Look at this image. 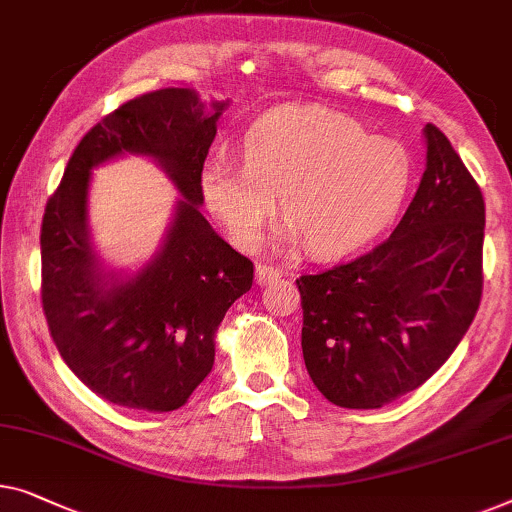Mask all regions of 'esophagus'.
Wrapping results in <instances>:
<instances>
[{
  "instance_id": "34e87169",
  "label": "esophagus",
  "mask_w": 512,
  "mask_h": 512,
  "mask_svg": "<svg viewBox=\"0 0 512 512\" xmlns=\"http://www.w3.org/2000/svg\"><path fill=\"white\" fill-rule=\"evenodd\" d=\"M281 277V270L274 268V265L268 263H258L256 265V284L261 286H270Z\"/></svg>"
}]
</instances>
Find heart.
I'll list each match as a JSON object with an SVG mask.
<instances>
[{"label": "heart", "mask_w": 512, "mask_h": 512, "mask_svg": "<svg viewBox=\"0 0 512 512\" xmlns=\"http://www.w3.org/2000/svg\"><path fill=\"white\" fill-rule=\"evenodd\" d=\"M413 161L397 138L372 136L323 106L270 110L244 131L240 166L214 159L201 175L207 210L238 247H256L279 201L309 254L365 247L402 210Z\"/></svg>", "instance_id": "b5f03b06"}]
</instances>
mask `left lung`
<instances>
[{
	"instance_id": "8db88e82",
	"label": "left lung",
	"mask_w": 512,
	"mask_h": 512,
	"mask_svg": "<svg viewBox=\"0 0 512 512\" xmlns=\"http://www.w3.org/2000/svg\"><path fill=\"white\" fill-rule=\"evenodd\" d=\"M427 168L367 254L295 279L311 381L344 409H381L450 358L483 295L485 201L450 140L425 127Z\"/></svg>"
}]
</instances>
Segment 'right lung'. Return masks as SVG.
Segmentation results:
<instances>
[{"label":"right lung","instance_id":"obj_1","mask_svg":"<svg viewBox=\"0 0 512 512\" xmlns=\"http://www.w3.org/2000/svg\"><path fill=\"white\" fill-rule=\"evenodd\" d=\"M226 103L205 113L184 87L147 92L85 133L41 224V305L66 365L96 395L138 411L187 404L214 365V332L247 293L254 263L198 210L201 175ZM122 151L157 158L185 196L155 261L108 282L86 242L89 170Z\"/></svg>","mask_w":512,"mask_h":512}]
</instances>
